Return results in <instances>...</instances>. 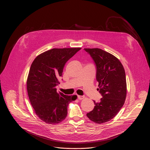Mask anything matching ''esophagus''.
Returning <instances> with one entry per match:
<instances>
[{"label": "esophagus", "instance_id": "34e87169", "mask_svg": "<svg viewBox=\"0 0 150 150\" xmlns=\"http://www.w3.org/2000/svg\"><path fill=\"white\" fill-rule=\"evenodd\" d=\"M78 98L79 100H82L84 98V96H81V95H78Z\"/></svg>", "mask_w": 150, "mask_h": 150}]
</instances>
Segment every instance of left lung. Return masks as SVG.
Segmentation results:
<instances>
[{"label":"left lung","mask_w":150,"mask_h":150,"mask_svg":"<svg viewBox=\"0 0 150 150\" xmlns=\"http://www.w3.org/2000/svg\"><path fill=\"white\" fill-rule=\"evenodd\" d=\"M91 57L96 67V81L99 83L100 101L87 114L92 122L102 124L115 116L125 103L127 84L124 67L115 56L100 48H84Z\"/></svg>","instance_id":"left-lung-1"}]
</instances>
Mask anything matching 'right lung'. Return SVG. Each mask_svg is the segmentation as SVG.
I'll use <instances>...</instances> for the list:
<instances>
[{
  "mask_svg": "<svg viewBox=\"0 0 150 150\" xmlns=\"http://www.w3.org/2000/svg\"><path fill=\"white\" fill-rule=\"evenodd\" d=\"M81 48H53L39 55L33 61L27 80L28 98L35 112L40 120L55 125L67 115V107L76 95L58 93L56 86L62 76L66 63Z\"/></svg>",
  "mask_w": 150,
  "mask_h": 150,
  "instance_id": "1",
  "label": "right lung"
}]
</instances>
